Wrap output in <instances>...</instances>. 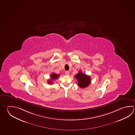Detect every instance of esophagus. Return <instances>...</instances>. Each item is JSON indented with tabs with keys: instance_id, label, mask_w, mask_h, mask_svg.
I'll use <instances>...</instances> for the list:
<instances>
[{
	"instance_id": "34e87169",
	"label": "esophagus",
	"mask_w": 135,
	"mask_h": 135,
	"mask_svg": "<svg viewBox=\"0 0 135 135\" xmlns=\"http://www.w3.org/2000/svg\"><path fill=\"white\" fill-rule=\"evenodd\" d=\"M65 74H66V75H68L69 74H70V72H69V71H65Z\"/></svg>"
}]
</instances>
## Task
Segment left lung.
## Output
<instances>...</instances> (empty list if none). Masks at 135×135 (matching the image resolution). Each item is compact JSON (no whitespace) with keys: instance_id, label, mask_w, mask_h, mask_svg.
I'll return each instance as SVG.
<instances>
[{"instance_id":"left-lung-1","label":"left lung","mask_w":135,"mask_h":135,"mask_svg":"<svg viewBox=\"0 0 135 135\" xmlns=\"http://www.w3.org/2000/svg\"><path fill=\"white\" fill-rule=\"evenodd\" d=\"M74 77L78 81V85L81 88H84L88 86L91 83L90 77L86 74H83L81 71H79Z\"/></svg>"}]
</instances>
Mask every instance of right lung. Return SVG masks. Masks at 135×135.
Here are the masks:
<instances>
[{
    "instance_id": "add662e5",
    "label": "right lung",
    "mask_w": 135,
    "mask_h": 135,
    "mask_svg": "<svg viewBox=\"0 0 135 135\" xmlns=\"http://www.w3.org/2000/svg\"><path fill=\"white\" fill-rule=\"evenodd\" d=\"M60 76L59 74H55V73H52L50 75V77H51V79L49 80L48 83L49 84H52L53 83V81L54 80L58 79L59 77Z\"/></svg>"
}]
</instances>
